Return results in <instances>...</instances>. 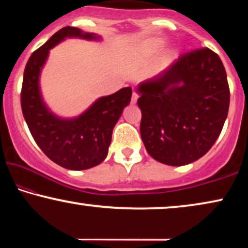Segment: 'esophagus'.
I'll list each match as a JSON object with an SVG mask.
<instances>
[{
	"label": "esophagus",
	"instance_id": "1",
	"mask_svg": "<svg viewBox=\"0 0 248 248\" xmlns=\"http://www.w3.org/2000/svg\"><path fill=\"white\" fill-rule=\"evenodd\" d=\"M138 98H139V94L137 93H132V99H131V103L132 104H137V101H138Z\"/></svg>",
	"mask_w": 248,
	"mask_h": 248
}]
</instances>
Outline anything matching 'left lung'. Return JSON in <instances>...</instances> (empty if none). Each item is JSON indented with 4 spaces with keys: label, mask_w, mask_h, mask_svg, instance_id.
<instances>
[{
    "label": "left lung",
    "mask_w": 248,
    "mask_h": 248,
    "mask_svg": "<svg viewBox=\"0 0 248 248\" xmlns=\"http://www.w3.org/2000/svg\"><path fill=\"white\" fill-rule=\"evenodd\" d=\"M140 133L148 154L184 166L208 152L221 133L230 93L225 66L209 48L192 50L138 86Z\"/></svg>",
    "instance_id": "1"
}]
</instances>
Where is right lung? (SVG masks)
Wrapping results in <instances>:
<instances>
[{
	"instance_id": "add662e5",
	"label": "right lung",
	"mask_w": 248,
	"mask_h": 248,
	"mask_svg": "<svg viewBox=\"0 0 248 248\" xmlns=\"http://www.w3.org/2000/svg\"><path fill=\"white\" fill-rule=\"evenodd\" d=\"M66 38L99 40L100 36L76 27H64L35 50L23 73L21 108L30 133L44 154L64 168L83 170L99 165L107 157L113 128L130 104L132 89L126 87L98 98L77 117L56 116L43 99L39 77L49 49Z\"/></svg>"
}]
</instances>
